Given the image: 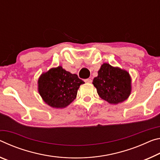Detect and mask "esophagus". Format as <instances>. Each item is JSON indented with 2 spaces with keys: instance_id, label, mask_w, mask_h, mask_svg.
Wrapping results in <instances>:
<instances>
[{
  "instance_id": "34e87169",
  "label": "esophagus",
  "mask_w": 160,
  "mask_h": 160,
  "mask_svg": "<svg viewBox=\"0 0 160 160\" xmlns=\"http://www.w3.org/2000/svg\"><path fill=\"white\" fill-rule=\"evenodd\" d=\"M85 82H86V83H90L92 82V80H91V78H87V79H86V80H85Z\"/></svg>"
}]
</instances>
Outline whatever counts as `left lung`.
Instances as JSON below:
<instances>
[{"label": "left lung", "mask_w": 160, "mask_h": 160, "mask_svg": "<svg viewBox=\"0 0 160 160\" xmlns=\"http://www.w3.org/2000/svg\"><path fill=\"white\" fill-rule=\"evenodd\" d=\"M92 83L98 96L110 104H118L127 100L132 91L129 72L108 63L101 65Z\"/></svg>", "instance_id": "8db88e82"}]
</instances>
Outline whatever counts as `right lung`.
I'll return each instance as SVG.
<instances>
[{"label":"right lung","instance_id":"1","mask_svg":"<svg viewBox=\"0 0 160 160\" xmlns=\"http://www.w3.org/2000/svg\"><path fill=\"white\" fill-rule=\"evenodd\" d=\"M84 82L62 66L43 72L38 81V89L44 103L54 108H64L77 98L80 85Z\"/></svg>","mask_w":160,"mask_h":160}]
</instances>
